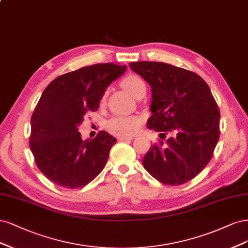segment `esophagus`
Returning a JSON list of instances; mask_svg holds the SVG:
<instances>
[{
    "instance_id": "34e87169",
    "label": "esophagus",
    "mask_w": 248,
    "mask_h": 248,
    "mask_svg": "<svg viewBox=\"0 0 248 248\" xmlns=\"http://www.w3.org/2000/svg\"><path fill=\"white\" fill-rule=\"evenodd\" d=\"M118 141H126V140H133V136H118Z\"/></svg>"
}]
</instances>
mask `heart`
Masks as SVG:
<instances>
[{
	"instance_id": "1",
	"label": "heart",
	"mask_w": 248,
	"mask_h": 248,
	"mask_svg": "<svg viewBox=\"0 0 248 248\" xmlns=\"http://www.w3.org/2000/svg\"><path fill=\"white\" fill-rule=\"evenodd\" d=\"M122 84L124 89L135 98H137L139 94L143 93H146V84L144 80L137 75L126 76ZM104 98L102 99V102H104ZM140 124L141 119L137 116L114 115L108 121L107 129L115 135L129 136L138 131Z\"/></svg>"
}]
</instances>
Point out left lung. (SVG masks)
<instances>
[{
	"label": "left lung",
	"instance_id": "obj_1",
	"mask_svg": "<svg viewBox=\"0 0 248 248\" xmlns=\"http://www.w3.org/2000/svg\"><path fill=\"white\" fill-rule=\"evenodd\" d=\"M151 86L148 129L174 133L151 145L143 158L145 170L159 182L180 186L196 177L212 157L219 139V110L211 91L194 72L159 62H130Z\"/></svg>",
	"mask_w": 248,
	"mask_h": 248
}]
</instances>
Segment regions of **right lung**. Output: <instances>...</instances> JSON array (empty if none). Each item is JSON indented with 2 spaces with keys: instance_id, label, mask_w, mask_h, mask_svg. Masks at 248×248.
I'll list each match as a JSON object with an SVG mask.
<instances>
[{
  "instance_id": "obj_1",
  "label": "right lung",
  "mask_w": 248,
  "mask_h": 248,
  "mask_svg": "<svg viewBox=\"0 0 248 248\" xmlns=\"http://www.w3.org/2000/svg\"><path fill=\"white\" fill-rule=\"evenodd\" d=\"M125 71V65L111 62L83 67L57 77L42 93L31 118L29 142L39 170L54 185L82 187L104 169L116 139L100 131L95 138L82 140L78 130Z\"/></svg>"
}]
</instances>
